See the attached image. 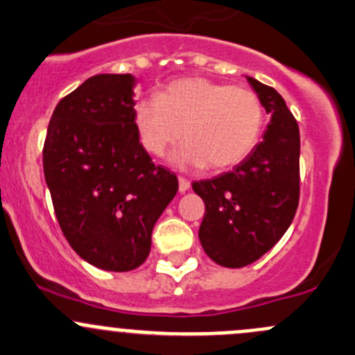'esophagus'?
I'll list each match as a JSON object with an SVG mask.
<instances>
[{"label": "esophagus", "mask_w": 355, "mask_h": 355, "mask_svg": "<svg viewBox=\"0 0 355 355\" xmlns=\"http://www.w3.org/2000/svg\"><path fill=\"white\" fill-rule=\"evenodd\" d=\"M189 189H190V182L187 180V178H184V177L178 178V190H180V192H185V190H189Z\"/></svg>", "instance_id": "obj_1"}]
</instances>
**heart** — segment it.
Here are the masks:
<instances>
[{
    "label": "heart",
    "instance_id": "obj_1",
    "mask_svg": "<svg viewBox=\"0 0 355 355\" xmlns=\"http://www.w3.org/2000/svg\"><path fill=\"white\" fill-rule=\"evenodd\" d=\"M134 121L144 149L156 158L177 146L184 130L187 143L178 163L225 170L243 162L259 143L266 112L250 89L187 78L168 85L158 98L137 103Z\"/></svg>",
    "mask_w": 355,
    "mask_h": 355
}]
</instances>
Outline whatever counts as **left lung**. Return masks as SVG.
Segmentation results:
<instances>
[{
    "label": "left lung",
    "instance_id": "left-lung-1",
    "mask_svg": "<svg viewBox=\"0 0 355 355\" xmlns=\"http://www.w3.org/2000/svg\"><path fill=\"white\" fill-rule=\"evenodd\" d=\"M270 114L263 139L227 173L193 182L206 204L199 238L223 267L259 260L286 233L300 204V128L272 87L246 78Z\"/></svg>",
    "mask_w": 355,
    "mask_h": 355
}]
</instances>
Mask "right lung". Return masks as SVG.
I'll list each match as a JSON object with an SVG mask.
<instances>
[{
    "label": "right lung",
    "instance_id": "right-lung-1",
    "mask_svg": "<svg viewBox=\"0 0 355 355\" xmlns=\"http://www.w3.org/2000/svg\"><path fill=\"white\" fill-rule=\"evenodd\" d=\"M130 74H96L66 95L44 143V175L71 248L103 270L148 259L153 226L178 190L139 143Z\"/></svg>",
    "mask_w": 355,
    "mask_h": 355
}]
</instances>
